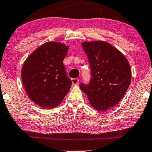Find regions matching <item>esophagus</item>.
<instances>
[{
  "mask_svg": "<svg viewBox=\"0 0 152 152\" xmlns=\"http://www.w3.org/2000/svg\"><path fill=\"white\" fill-rule=\"evenodd\" d=\"M72 84H73L74 85H78V83H79V79L77 78H72Z\"/></svg>",
  "mask_w": 152,
  "mask_h": 152,
  "instance_id": "esophagus-1",
  "label": "esophagus"
}]
</instances>
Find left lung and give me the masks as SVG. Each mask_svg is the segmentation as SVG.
Masks as SVG:
<instances>
[{"instance_id":"left-lung-1","label":"left lung","mask_w":152,"mask_h":152,"mask_svg":"<svg viewBox=\"0 0 152 152\" xmlns=\"http://www.w3.org/2000/svg\"><path fill=\"white\" fill-rule=\"evenodd\" d=\"M82 46L91 67V81L80 83L91 105L98 110H107L123 98L131 82L128 61L121 52L103 41L85 42Z\"/></svg>"}]
</instances>
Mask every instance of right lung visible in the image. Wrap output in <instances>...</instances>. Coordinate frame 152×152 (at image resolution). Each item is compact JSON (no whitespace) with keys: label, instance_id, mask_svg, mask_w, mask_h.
Returning <instances> with one entry per match:
<instances>
[{"label":"right lung","instance_id":"right-lung-1","mask_svg":"<svg viewBox=\"0 0 152 152\" xmlns=\"http://www.w3.org/2000/svg\"><path fill=\"white\" fill-rule=\"evenodd\" d=\"M68 46L49 42L28 56L22 68V81L31 100L44 108H53L63 101L72 81L66 74L63 59Z\"/></svg>","mask_w":152,"mask_h":152}]
</instances>
